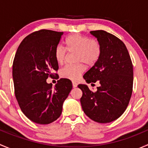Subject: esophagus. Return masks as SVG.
Segmentation results:
<instances>
[{"instance_id": "34e87169", "label": "esophagus", "mask_w": 148, "mask_h": 148, "mask_svg": "<svg viewBox=\"0 0 148 148\" xmlns=\"http://www.w3.org/2000/svg\"><path fill=\"white\" fill-rule=\"evenodd\" d=\"M72 86H73V87H74V88L77 87V83H76L75 82H72Z\"/></svg>"}]
</instances>
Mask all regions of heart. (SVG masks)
<instances>
[{"label": "heart", "instance_id": "obj_1", "mask_svg": "<svg viewBox=\"0 0 148 148\" xmlns=\"http://www.w3.org/2000/svg\"><path fill=\"white\" fill-rule=\"evenodd\" d=\"M66 49L69 53L76 52V65H67L60 70L61 77L75 81L84 71L82 62L89 66L95 65L102 54L100 43L95 38L80 34H73L64 41ZM54 58L59 64H63L66 58V51L62 46H56L54 50Z\"/></svg>", "mask_w": 148, "mask_h": 148}]
</instances>
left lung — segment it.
Masks as SVG:
<instances>
[{
    "label": "left lung",
    "mask_w": 148,
    "mask_h": 148,
    "mask_svg": "<svg viewBox=\"0 0 148 148\" xmlns=\"http://www.w3.org/2000/svg\"><path fill=\"white\" fill-rule=\"evenodd\" d=\"M90 33L100 43L102 54L83 77L87 83L99 80L100 86L94 92L86 85L79 84L82 91L80 102L91 120L108 123L119 118L129 104L133 86V66L127 49L120 38L103 30Z\"/></svg>",
    "instance_id": "1"
}]
</instances>
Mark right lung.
<instances>
[{
    "instance_id": "1",
    "label": "right lung",
    "mask_w": 148,
    "mask_h": 148,
    "mask_svg": "<svg viewBox=\"0 0 148 148\" xmlns=\"http://www.w3.org/2000/svg\"><path fill=\"white\" fill-rule=\"evenodd\" d=\"M64 32L41 29L28 35L17 49L13 63L16 99L23 114L35 123L47 125L56 120L72 89L69 79H60L54 88L49 77L58 76L54 50ZM59 77V76H58Z\"/></svg>"
}]
</instances>
